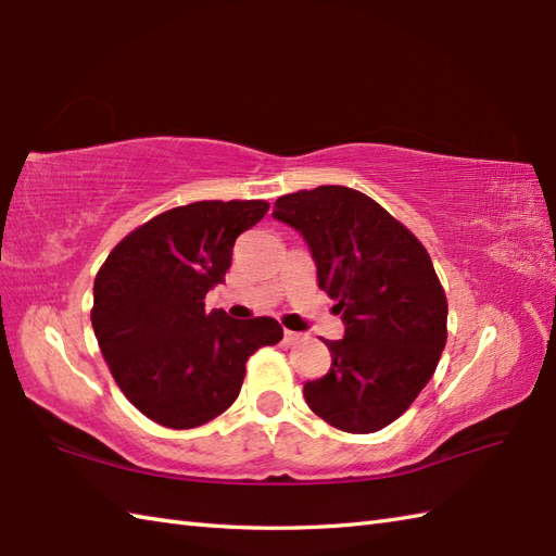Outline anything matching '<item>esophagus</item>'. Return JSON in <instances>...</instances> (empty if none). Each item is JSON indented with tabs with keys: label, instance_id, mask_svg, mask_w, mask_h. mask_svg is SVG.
<instances>
[{
	"label": "esophagus",
	"instance_id": "34e87169",
	"mask_svg": "<svg viewBox=\"0 0 556 556\" xmlns=\"http://www.w3.org/2000/svg\"><path fill=\"white\" fill-rule=\"evenodd\" d=\"M301 339H303V334L291 332V329H285V341H287V344H299Z\"/></svg>",
	"mask_w": 556,
	"mask_h": 556
}]
</instances>
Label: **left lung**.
Wrapping results in <instances>:
<instances>
[{"instance_id": "obj_1", "label": "left lung", "mask_w": 556, "mask_h": 556, "mask_svg": "<svg viewBox=\"0 0 556 556\" xmlns=\"http://www.w3.org/2000/svg\"><path fill=\"white\" fill-rule=\"evenodd\" d=\"M271 217L308 241L317 285L346 327L344 339L325 341L332 365L305 382V404L337 430L387 428L430 382L446 344V296L428 251L346 186L281 195Z\"/></svg>"}]
</instances>
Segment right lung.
<instances>
[{
  "label": "right lung",
  "mask_w": 556,
  "mask_h": 556,
  "mask_svg": "<svg viewBox=\"0 0 556 556\" xmlns=\"http://www.w3.org/2000/svg\"><path fill=\"white\" fill-rule=\"evenodd\" d=\"M267 210L265 200L167 210L124 236L98 271L90 320L102 356L124 396L164 428L217 418L241 392L245 361L285 337L271 317L205 311L239 233Z\"/></svg>",
  "instance_id": "obj_1"
}]
</instances>
